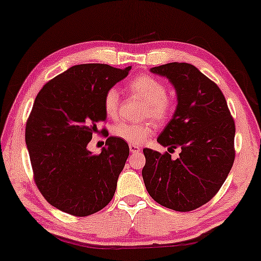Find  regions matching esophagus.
<instances>
[{"instance_id":"esophagus-1","label":"esophagus","mask_w":261,"mask_h":261,"mask_svg":"<svg viewBox=\"0 0 261 261\" xmlns=\"http://www.w3.org/2000/svg\"><path fill=\"white\" fill-rule=\"evenodd\" d=\"M129 149H130V151L134 152V153L139 152V151H141V150H142L141 146H138V145H136V144H130V145H129Z\"/></svg>"}]
</instances>
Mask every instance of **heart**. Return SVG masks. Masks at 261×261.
Returning <instances> with one entry per match:
<instances>
[{
  "label": "heart",
  "mask_w": 261,
  "mask_h": 261,
  "mask_svg": "<svg viewBox=\"0 0 261 261\" xmlns=\"http://www.w3.org/2000/svg\"><path fill=\"white\" fill-rule=\"evenodd\" d=\"M129 90L145 101L143 116L149 117L157 123L166 120L171 111V102L167 98V89L164 84L156 78L142 75L135 78L129 84ZM119 93L116 89H110L105 93L104 112L109 118H116L118 113ZM150 123L119 122L112 127V134L130 144H141L152 134Z\"/></svg>",
  "instance_id": "heart-1"
}]
</instances>
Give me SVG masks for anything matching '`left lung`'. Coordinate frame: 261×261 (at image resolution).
<instances>
[{"label": "left lung", "mask_w": 261, "mask_h": 261, "mask_svg": "<svg viewBox=\"0 0 261 261\" xmlns=\"http://www.w3.org/2000/svg\"><path fill=\"white\" fill-rule=\"evenodd\" d=\"M174 86L177 105L157 138L179 157L144 149L143 181L149 195L176 212H190L214 197L232 169L236 125L221 90L195 66L170 62L150 68Z\"/></svg>", "instance_id": "obj_1"}]
</instances>
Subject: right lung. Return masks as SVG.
<instances>
[{
  "mask_svg": "<svg viewBox=\"0 0 261 261\" xmlns=\"http://www.w3.org/2000/svg\"><path fill=\"white\" fill-rule=\"evenodd\" d=\"M105 64L69 67L49 80L35 98L25 125L36 186L53 207L74 216L97 213L112 200L129 145L109 137L99 155L87 149L97 124L104 122L105 93L126 78Z\"/></svg>",
  "mask_w": 261,
  "mask_h": 261,
  "instance_id": "1",
  "label": "right lung"
}]
</instances>
